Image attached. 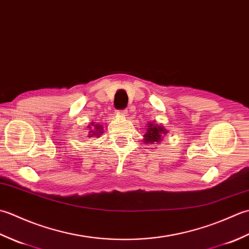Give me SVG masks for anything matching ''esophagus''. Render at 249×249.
<instances>
[{
  "mask_svg": "<svg viewBox=\"0 0 249 249\" xmlns=\"http://www.w3.org/2000/svg\"><path fill=\"white\" fill-rule=\"evenodd\" d=\"M119 114H120V116H122V118H125V116L127 115V111H126V110L119 111Z\"/></svg>",
  "mask_w": 249,
  "mask_h": 249,
  "instance_id": "esophagus-1",
  "label": "esophagus"
}]
</instances>
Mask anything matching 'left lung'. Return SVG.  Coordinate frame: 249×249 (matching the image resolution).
<instances>
[{
  "mask_svg": "<svg viewBox=\"0 0 249 249\" xmlns=\"http://www.w3.org/2000/svg\"><path fill=\"white\" fill-rule=\"evenodd\" d=\"M146 131L143 135V143L144 144H161L162 139L168 134V129L163 127L162 125L154 124L153 122H149L146 126Z\"/></svg>",
  "mask_w": 249,
  "mask_h": 249,
  "instance_id": "obj_1",
  "label": "left lung"
}]
</instances>
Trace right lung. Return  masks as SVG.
<instances>
[{"label":"right lung","mask_w":249,"mask_h":249,"mask_svg":"<svg viewBox=\"0 0 249 249\" xmlns=\"http://www.w3.org/2000/svg\"><path fill=\"white\" fill-rule=\"evenodd\" d=\"M103 128L104 127L102 125L95 123V122H91V124H89L86 128L89 131L88 137L89 138H98L103 134Z\"/></svg>","instance_id":"add662e5"}]
</instances>
